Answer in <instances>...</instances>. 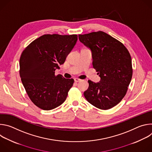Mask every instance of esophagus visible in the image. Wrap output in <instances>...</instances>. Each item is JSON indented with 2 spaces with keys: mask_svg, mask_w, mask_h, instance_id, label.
Returning <instances> with one entry per match:
<instances>
[{
  "mask_svg": "<svg viewBox=\"0 0 152 152\" xmlns=\"http://www.w3.org/2000/svg\"><path fill=\"white\" fill-rule=\"evenodd\" d=\"M75 81L76 82H80V81H81V79H78V78H75Z\"/></svg>",
  "mask_w": 152,
  "mask_h": 152,
  "instance_id": "34e87169",
  "label": "esophagus"
}]
</instances>
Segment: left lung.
Masks as SVG:
<instances>
[{"label": "left lung", "mask_w": 152, "mask_h": 152, "mask_svg": "<svg viewBox=\"0 0 152 152\" xmlns=\"http://www.w3.org/2000/svg\"><path fill=\"white\" fill-rule=\"evenodd\" d=\"M79 39L91 50L93 67L100 77L97 83L88 81L84 96L100 110L111 109L124 97L131 81V56L121 42L104 32L79 35Z\"/></svg>", "instance_id": "8db88e82"}]
</instances>
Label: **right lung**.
<instances>
[{
  "instance_id": "obj_1",
  "label": "right lung",
  "mask_w": 152,
  "mask_h": 152,
  "mask_svg": "<svg viewBox=\"0 0 152 152\" xmlns=\"http://www.w3.org/2000/svg\"><path fill=\"white\" fill-rule=\"evenodd\" d=\"M77 40V35H43L33 41L20 59V76L31 101L40 109L51 110L66 100L73 79L56 76Z\"/></svg>"
}]
</instances>
